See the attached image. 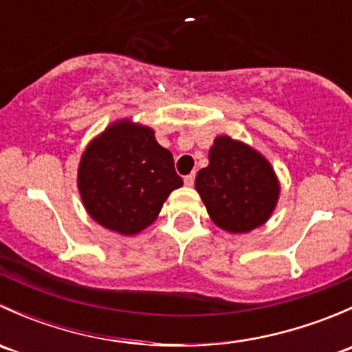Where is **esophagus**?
<instances>
[{
    "mask_svg": "<svg viewBox=\"0 0 352 352\" xmlns=\"http://www.w3.org/2000/svg\"><path fill=\"white\" fill-rule=\"evenodd\" d=\"M194 179H196V175H194V173H190V175H187L186 179H184V184H186L187 187H192L194 186Z\"/></svg>",
    "mask_w": 352,
    "mask_h": 352,
    "instance_id": "1",
    "label": "esophagus"
}]
</instances>
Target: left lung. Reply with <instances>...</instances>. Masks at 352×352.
<instances>
[{
  "label": "left lung",
  "instance_id": "obj_1",
  "mask_svg": "<svg viewBox=\"0 0 352 352\" xmlns=\"http://www.w3.org/2000/svg\"><path fill=\"white\" fill-rule=\"evenodd\" d=\"M196 190L212 223L236 235L267 223L281 186L264 155L243 141L218 136L209 150V165L197 172Z\"/></svg>",
  "mask_w": 352,
  "mask_h": 352
}]
</instances>
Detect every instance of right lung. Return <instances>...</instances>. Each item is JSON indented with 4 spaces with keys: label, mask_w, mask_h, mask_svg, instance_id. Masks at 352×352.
Listing matches in <instances>:
<instances>
[{
    "label": "right lung",
    "mask_w": 352,
    "mask_h": 352,
    "mask_svg": "<svg viewBox=\"0 0 352 352\" xmlns=\"http://www.w3.org/2000/svg\"><path fill=\"white\" fill-rule=\"evenodd\" d=\"M182 184L155 131L131 119L116 120L95 136L78 165V192L90 218L124 236L148 228Z\"/></svg>",
    "instance_id": "right-lung-1"
}]
</instances>
